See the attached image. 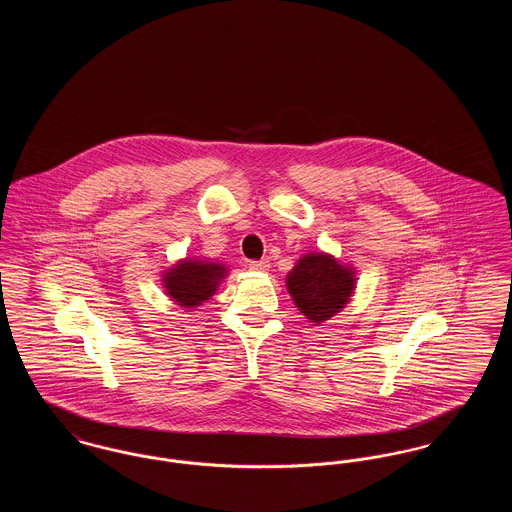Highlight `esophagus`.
<instances>
[{
	"label": "esophagus",
	"mask_w": 512,
	"mask_h": 512,
	"mask_svg": "<svg viewBox=\"0 0 512 512\" xmlns=\"http://www.w3.org/2000/svg\"><path fill=\"white\" fill-rule=\"evenodd\" d=\"M249 268L255 270V272H267L268 268H270V263L268 261H251Z\"/></svg>",
	"instance_id": "34e87169"
}]
</instances>
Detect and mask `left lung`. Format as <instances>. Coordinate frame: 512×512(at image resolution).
Returning <instances> with one entry per match:
<instances>
[{
	"mask_svg": "<svg viewBox=\"0 0 512 512\" xmlns=\"http://www.w3.org/2000/svg\"><path fill=\"white\" fill-rule=\"evenodd\" d=\"M295 307L315 326L336 317L357 288V270L330 253L309 251L286 276Z\"/></svg>",
	"mask_w": 512,
	"mask_h": 512,
	"instance_id": "1",
	"label": "left lung"
}]
</instances>
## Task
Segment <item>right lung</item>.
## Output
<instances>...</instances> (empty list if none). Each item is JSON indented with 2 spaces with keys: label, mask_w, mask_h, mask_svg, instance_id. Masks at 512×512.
Listing matches in <instances>:
<instances>
[{
  "label": "right lung",
  "mask_w": 512,
  "mask_h": 512,
  "mask_svg": "<svg viewBox=\"0 0 512 512\" xmlns=\"http://www.w3.org/2000/svg\"><path fill=\"white\" fill-rule=\"evenodd\" d=\"M228 276V267L219 261L186 257L163 270V290L184 309H195L211 299L220 282Z\"/></svg>",
  "instance_id": "right-lung-1"
}]
</instances>
